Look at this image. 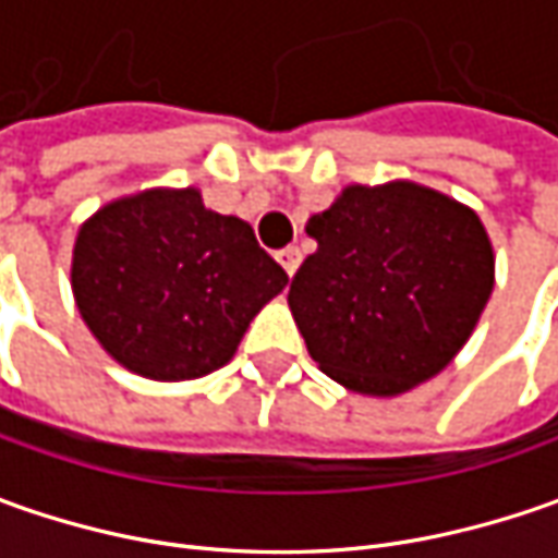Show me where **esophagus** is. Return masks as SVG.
<instances>
[{"label": "esophagus", "mask_w": 558, "mask_h": 558, "mask_svg": "<svg viewBox=\"0 0 558 558\" xmlns=\"http://www.w3.org/2000/svg\"><path fill=\"white\" fill-rule=\"evenodd\" d=\"M276 257H279V264L286 267V272H289V276H294V272H298V267H301V247H294V245L282 247Z\"/></svg>", "instance_id": "esophagus-1"}]
</instances>
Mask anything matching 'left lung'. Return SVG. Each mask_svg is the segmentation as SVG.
Wrapping results in <instances>:
<instances>
[{
  "mask_svg": "<svg viewBox=\"0 0 558 558\" xmlns=\"http://www.w3.org/2000/svg\"><path fill=\"white\" fill-rule=\"evenodd\" d=\"M307 235L291 316L316 366L354 395H407L447 369L494 291L482 217L413 180L344 185Z\"/></svg>",
  "mask_w": 558,
  "mask_h": 558,
  "instance_id": "8db88e82",
  "label": "left lung"
}]
</instances>
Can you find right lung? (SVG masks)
Returning <instances> with one entry per match:
<instances>
[{
	"label": "right lung",
	"instance_id": "1",
	"mask_svg": "<svg viewBox=\"0 0 558 558\" xmlns=\"http://www.w3.org/2000/svg\"><path fill=\"white\" fill-rule=\"evenodd\" d=\"M289 286L239 217L202 189H145L83 220L71 257L76 311L105 354L151 381L226 366L251 319Z\"/></svg>",
	"mask_w": 558,
	"mask_h": 558
}]
</instances>
